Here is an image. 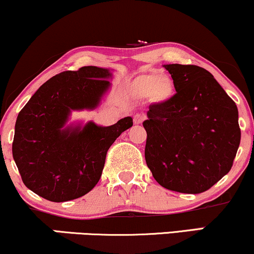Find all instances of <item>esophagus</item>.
<instances>
[{
    "mask_svg": "<svg viewBox=\"0 0 254 254\" xmlns=\"http://www.w3.org/2000/svg\"><path fill=\"white\" fill-rule=\"evenodd\" d=\"M143 120H145V115L140 114V113H136V114L134 115V124L140 125V124H142Z\"/></svg>",
    "mask_w": 254,
    "mask_h": 254,
    "instance_id": "obj_1",
    "label": "esophagus"
}]
</instances>
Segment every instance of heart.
Instances as JSON below:
<instances>
[{
    "label": "heart",
    "mask_w": 254,
    "mask_h": 254,
    "mask_svg": "<svg viewBox=\"0 0 254 254\" xmlns=\"http://www.w3.org/2000/svg\"><path fill=\"white\" fill-rule=\"evenodd\" d=\"M141 86L147 90H153L156 88L159 93H166L168 89V84L161 81L160 77L156 75H151V76H146L141 80Z\"/></svg>",
    "instance_id": "obj_1"
}]
</instances>
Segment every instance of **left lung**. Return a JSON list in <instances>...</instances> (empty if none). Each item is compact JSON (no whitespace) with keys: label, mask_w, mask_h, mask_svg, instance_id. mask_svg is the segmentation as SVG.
<instances>
[{"label":"left lung","mask_w":254,"mask_h":254,"mask_svg":"<svg viewBox=\"0 0 254 254\" xmlns=\"http://www.w3.org/2000/svg\"><path fill=\"white\" fill-rule=\"evenodd\" d=\"M164 67L177 93L149 106L146 164L165 189L202 193L232 168L242 136L237 105L203 68Z\"/></svg>","instance_id":"obj_1"}]
</instances>
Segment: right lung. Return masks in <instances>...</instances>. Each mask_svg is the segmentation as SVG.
I'll list each match as a JSON object with an SVG mask.
<instances>
[{"label": "right lung", "mask_w": 254, "mask_h": 254, "mask_svg": "<svg viewBox=\"0 0 254 254\" xmlns=\"http://www.w3.org/2000/svg\"><path fill=\"white\" fill-rule=\"evenodd\" d=\"M111 77V70L94 65L62 71L43 83L18 113L12 156L23 184L37 195L68 201L99 183L109 147L133 126V119L108 127L93 121L65 124L71 111L98 107Z\"/></svg>", "instance_id": "1"}]
</instances>
